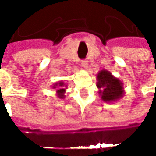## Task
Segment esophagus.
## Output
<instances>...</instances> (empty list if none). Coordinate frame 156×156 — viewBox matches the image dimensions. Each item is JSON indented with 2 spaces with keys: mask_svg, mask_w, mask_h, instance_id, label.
<instances>
[{
  "mask_svg": "<svg viewBox=\"0 0 156 156\" xmlns=\"http://www.w3.org/2000/svg\"><path fill=\"white\" fill-rule=\"evenodd\" d=\"M87 64H88V62H87V60H86V59H84V60L81 61V66H82V68H84V69L87 68Z\"/></svg>",
  "mask_w": 156,
  "mask_h": 156,
  "instance_id": "esophagus-1",
  "label": "esophagus"
}]
</instances>
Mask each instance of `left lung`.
<instances>
[{"label": "left lung", "instance_id": "8db88e82", "mask_svg": "<svg viewBox=\"0 0 156 156\" xmlns=\"http://www.w3.org/2000/svg\"><path fill=\"white\" fill-rule=\"evenodd\" d=\"M98 93L101 96V99L105 102H114L121 98L124 95L123 83L115 78L111 72L108 70H101L98 72Z\"/></svg>", "mask_w": 156, "mask_h": 156}]
</instances>
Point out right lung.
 <instances>
[{"label": "right lung", "mask_w": 156, "mask_h": 156, "mask_svg": "<svg viewBox=\"0 0 156 156\" xmlns=\"http://www.w3.org/2000/svg\"><path fill=\"white\" fill-rule=\"evenodd\" d=\"M66 87H67V85H65L63 81H59V82L56 83L52 87L53 88H57V95H58V97L59 98H63L65 97L64 93H65L66 88H67Z\"/></svg>", "instance_id": "add662e5"}]
</instances>
